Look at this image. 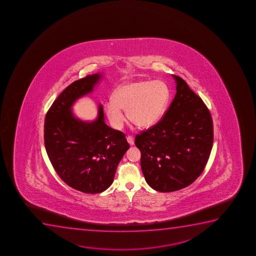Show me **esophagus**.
I'll return each instance as SVG.
<instances>
[{"mask_svg": "<svg viewBox=\"0 0 256 256\" xmlns=\"http://www.w3.org/2000/svg\"><path fill=\"white\" fill-rule=\"evenodd\" d=\"M126 140H128V144H130V146L134 144V140L132 136H128V137H126Z\"/></svg>", "mask_w": 256, "mask_h": 256, "instance_id": "34e87169", "label": "esophagus"}]
</instances>
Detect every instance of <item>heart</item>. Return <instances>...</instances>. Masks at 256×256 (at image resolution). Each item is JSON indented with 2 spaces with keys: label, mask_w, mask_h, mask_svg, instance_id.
Listing matches in <instances>:
<instances>
[{
  "label": "heart",
  "mask_w": 256,
  "mask_h": 256,
  "mask_svg": "<svg viewBox=\"0 0 256 256\" xmlns=\"http://www.w3.org/2000/svg\"><path fill=\"white\" fill-rule=\"evenodd\" d=\"M170 98L168 84L162 80H138L122 84L114 92V100L106 102L108 120L116 130L124 126L126 116L142 128L156 125L166 113Z\"/></svg>",
  "instance_id": "obj_1"
}]
</instances>
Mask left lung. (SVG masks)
Masks as SVG:
<instances>
[{
  "label": "left lung",
  "mask_w": 256,
  "mask_h": 256,
  "mask_svg": "<svg viewBox=\"0 0 256 256\" xmlns=\"http://www.w3.org/2000/svg\"><path fill=\"white\" fill-rule=\"evenodd\" d=\"M176 94L160 122L136 136L148 185L158 192L190 186L204 170L214 143L210 112L186 82L172 74Z\"/></svg>",
  "instance_id": "left-lung-1"
}]
</instances>
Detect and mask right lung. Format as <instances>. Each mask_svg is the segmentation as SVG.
<instances>
[{
    "label": "right lung",
    "instance_id": "obj_1",
    "mask_svg": "<svg viewBox=\"0 0 256 256\" xmlns=\"http://www.w3.org/2000/svg\"><path fill=\"white\" fill-rule=\"evenodd\" d=\"M102 78L98 72L72 82L54 100L46 116L44 144L48 158L65 184L86 194L107 190L130 148L124 132L104 122L102 104L92 122L78 119L74 104L90 94Z\"/></svg>",
    "mask_w": 256,
    "mask_h": 256
}]
</instances>
